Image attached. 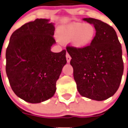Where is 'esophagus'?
<instances>
[{"mask_svg": "<svg viewBox=\"0 0 128 128\" xmlns=\"http://www.w3.org/2000/svg\"><path fill=\"white\" fill-rule=\"evenodd\" d=\"M66 60H67V62L69 63V62H70V60H71V56H70V55L68 53V52H66Z\"/></svg>", "mask_w": 128, "mask_h": 128, "instance_id": "1", "label": "esophagus"}]
</instances>
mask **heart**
I'll return each instance as SVG.
<instances>
[{
  "label": "heart",
  "mask_w": 128,
  "mask_h": 128,
  "mask_svg": "<svg viewBox=\"0 0 128 128\" xmlns=\"http://www.w3.org/2000/svg\"><path fill=\"white\" fill-rule=\"evenodd\" d=\"M95 33V29L91 24L74 22L59 28L58 36L62 42L72 39V43L74 46L83 47L93 40Z\"/></svg>",
  "instance_id": "b5f03b06"
}]
</instances>
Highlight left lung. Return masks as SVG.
Returning a JSON list of instances; mask_svg holds the SVG:
<instances>
[{"mask_svg":"<svg viewBox=\"0 0 128 128\" xmlns=\"http://www.w3.org/2000/svg\"><path fill=\"white\" fill-rule=\"evenodd\" d=\"M84 20L94 25L96 34L89 45L66 46L72 57L74 78L81 95L95 100H105L114 95L122 80L121 44L112 27L99 20Z\"/></svg>","mask_w":128,"mask_h":128,"instance_id":"obj_1","label":"left lung"}]
</instances>
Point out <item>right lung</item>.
Returning a JSON list of instances; mask_svg holds the SVG:
<instances>
[{"label":"right lung","instance_id":"1","mask_svg":"<svg viewBox=\"0 0 128 128\" xmlns=\"http://www.w3.org/2000/svg\"><path fill=\"white\" fill-rule=\"evenodd\" d=\"M54 27L48 20L36 19L12 34L6 51V72L16 95L30 103L53 96L56 83L66 64V50L52 52Z\"/></svg>","mask_w":128,"mask_h":128}]
</instances>
